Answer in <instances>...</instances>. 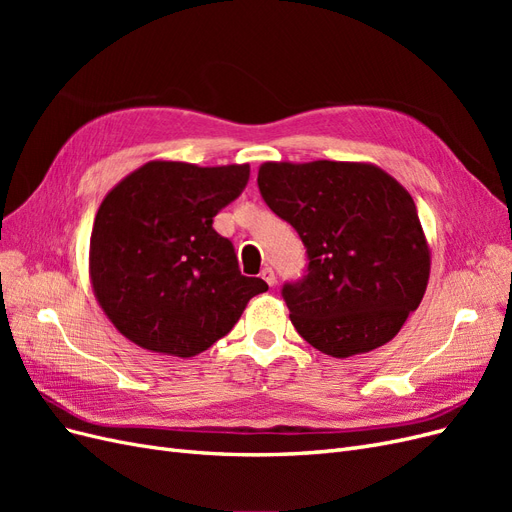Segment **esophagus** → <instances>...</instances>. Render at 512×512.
<instances>
[{"label":"esophagus","mask_w":512,"mask_h":512,"mask_svg":"<svg viewBox=\"0 0 512 512\" xmlns=\"http://www.w3.org/2000/svg\"><path fill=\"white\" fill-rule=\"evenodd\" d=\"M260 277L262 280H265L269 286H275V282H277V277H275V271L271 269V267H265L260 271Z\"/></svg>","instance_id":"1"}]
</instances>
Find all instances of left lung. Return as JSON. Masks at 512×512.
I'll list each match as a JSON object with an SVG mask.
<instances>
[{"instance_id":"8db88e82","label":"left lung","mask_w":512,"mask_h":512,"mask_svg":"<svg viewBox=\"0 0 512 512\" xmlns=\"http://www.w3.org/2000/svg\"><path fill=\"white\" fill-rule=\"evenodd\" d=\"M258 188L307 247L282 294L316 350L348 359L384 346L423 301L431 252L410 192L369 162H265Z\"/></svg>"}]
</instances>
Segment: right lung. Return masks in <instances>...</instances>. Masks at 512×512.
Returning a JSON list of instances; mask_svg holds the SVG:
<instances>
[{
    "instance_id": "add662e5",
    "label": "right lung",
    "mask_w": 512,
    "mask_h": 512,
    "mask_svg": "<svg viewBox=\"0 0 512 512\" xmlns=\"http://www.w3.org/2000/svg\"><path fill=\"white\" fill-rule=\"evenodd\" d=\"M250 164L151 160L98 207L89 282L106 318L132 344L190 359L211 348L269 286L239 271L213 218L235 200Z\"/></svg>"
}]
</instances>
